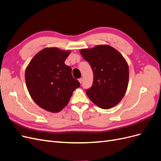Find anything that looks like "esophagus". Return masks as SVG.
Returning a JSON list of instances; mask_svg holds the SVG:
<instances>
[{
	"label": "esophagus",
	"instance_id": "34e87169",
	"mask_svg": "<svg viewBox=\"0 0 161 161\" xmlns=\"http://www.w3.org/2000/svg\"><path fill=\"white\" fill-rule=\"evenodd\" d=\"M82 80H82V79H81V78H80V79H79V82H80V84H81L82 82Z\"/></svg>",
	"mask_w": 161,
	"mask_h": 161
}]
</instances>
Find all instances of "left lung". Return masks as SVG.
Instances as JSON below:
<instances>
[{"label":"left lung","instance_id":"obj_1","mask_svg":"<svg viewBox=\"0 0 161 161\" xmlns=\"http://www.w3.org/2000/svg\"><path fill=\"white\" fill-rule=\"evenodd\" d=\"M93 71L94 79L86 93L99 108L108 109L118 104L127 90L129 69L123 56L108 45L80 51Z\"/></svg>","mask_w":161,"mask_h":161}]
</instances>
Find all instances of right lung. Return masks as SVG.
<instances>
[{"mask_svg":"<svg viewBox=\"0 0 161 161\" xmlns=\"http://www.w3.org/2000/svg\"><path fill=\"white\" fill-rule=\"evenodd\" d=\"M70 50L46 47L39 52L25 70L27 90L36 103L47 111L57 113L69 103L80 82L64 64Z\"/></svg>","mask_w":161,"mask_h":161,"instance_id":"right-lung-1","label":"right lung"}]
</instances>
